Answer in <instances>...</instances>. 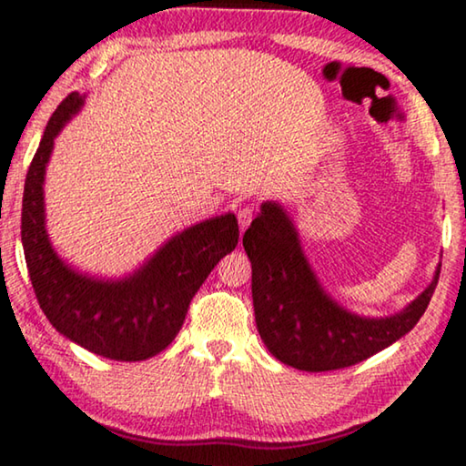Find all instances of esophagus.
<instances>
[{"label": "esophagus", "instance_id": "1", "mask_svg": "<svg viewBox=\"0 0 466 466\" xmlns=\"http://www.w3.org/2000/svg\"><path fill=\"white\" fill-rule=\"evenodd\" d=\"M253 219V209L251 207H240L238 209V226H240V232H245L248 224H251Z\"/></svg>", "mask_w": 466, "mask_h": 466}]
</instances>
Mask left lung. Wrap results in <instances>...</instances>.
Returning <instances> with one entry per match:
<instances>
[{
    "label": "left lung",
    "mask_w": 466,
    "mask_h": 466,
    "mask_svg": "<svg viewBox=\"0 0 466 466\" xmlns=\"http://www.w3.org/2000/svg\"><path fill=\"white\" fill-rule=\"evenodd\" d=\"M253 268V308L261 341L282 364L305 372L347 368L374 356L410 332L425 314L440 280L400 314L362 318L335 303L311 272L293 221L278 203L261 213L242 236Z\"/></svg>",
    "instance_id": "8db88e82"
}]
</instances>
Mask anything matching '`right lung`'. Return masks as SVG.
<instances>
[{
  "mask_svg": "<svg viewBox=\"0 0 466 466\" xmlns=\"http://www.w3.org/2000/svg\"><path fill=\"white\" fill-rule=\"evenodd\" d=\"M81 104L77 92L60 102L26 173L20 226L26 268L39 308L60 335L96 356L140 362L176 339L192 297L238 245V221L232 213L200 221L173 236L123 280H98L68 268L46 232L44 176L54 137Z\"/></svg>",
  "mask_w": 466,
  "mask_h": 466,
  "instance_id": "obj_1",
  "label": "right lung"
}]
</instances>
